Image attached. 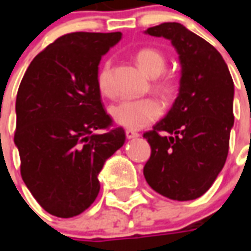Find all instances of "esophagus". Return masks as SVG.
I'll return each instance as SVG.
<instances>
[{
    "mask_svg": "<svg viewBox=\"0 0 251 251\" xmlns=\"http://www.w3.org/2000/svg\"><path fill=\"white\" fill-rule=\"evenodd\" d=\"M125 134H126V138H127V139H133V138L139 137V133H137V131H134V130H130V129L126 130Z\"/></svg>",
    "mask_w": 251,
    "mask_h": 251,
    "instance_id": "34e87169",
    "label": "esophagus"
}]
</instances>
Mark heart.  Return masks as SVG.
<instances>
[{"label":"heart","mask_w":251,"mask_h":251,"mask_svg":"<svg viewBox=\"0 0 251 251\" xmlns=\"http://www.w3.org/2000/svg\"><path fill=\"white\" fill-rule=\"evenodd\" d=\"M138 66L151 78H157L165 70L167 58L164 53L155 48H142L135 53ZM99 92L105 98H113L114 90L112 86V68L106 61L99 69L96 76ZM153 88L163 98H167L173 91V80L171 78H159L155 80ZM109 113L113 121L127 129H142L159 118L161 114L160 104L151 98L122 100L110 106Z\"/></svg>","instance_id":"b5f03b06"}]
</instances>
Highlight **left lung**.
<instances>
[{"label": "left lung", "instance_id": "8db88e82", "mask_svg": "<svg viewBox=\"0 0 251 251\" xmlns=\"http://www.w3.org/2000/svg\"><path fill=\"white\" fill-rule=\"evenodd\" d=\"M178 53V96L163 120L143 137L151 156L143 168L150 186L173 201L206 193L222 172L233 127L234 84L216 49L185 25L169 22L146 29Z\"/></svg>", "mask_w": 251, "mask_h": 251}]
</instances>
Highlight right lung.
<instances>
[{
	"label": "right lung",
	"instance_id": "1",
	"mask_svg": "<svg viewBox=\"0 0 251 251\" xmlns=\"http://www.w3.org/2000/svg\"><path fill=\"white\" fill-rule=\"evenodd\" d=\"M121 37V32L58 37L33 58L18 90L14 143L22 178L57 218L76 216L94 203L104 163L125 143L122 127L108 130L112 120L96 83L101 57Z\"/></svg>",
	"mask_w": 251,
	"mask_h": 251
}]
</instances>
